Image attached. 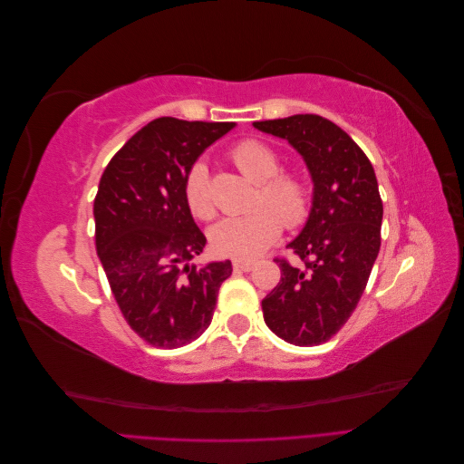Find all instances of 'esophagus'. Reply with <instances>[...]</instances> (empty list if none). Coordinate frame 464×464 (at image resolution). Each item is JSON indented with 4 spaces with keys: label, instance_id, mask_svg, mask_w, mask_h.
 <instances>
[{
    "label": "esophagus",
    "instance_id": "esophagus-1",
    "mask_svg": "<svg viewBox=\"0 0 464 464\" xmlns=\"http://www.w3.org/2000/svg\"><path fill=\"white\" fill-rule=\"evenodd\" d=\"M232 265H234V271H242V273H247L256 266L254 261H240V259H236Z\"/></svg>",
    "mask_w": 464,
    "mask_h": 464
}]
</instances>
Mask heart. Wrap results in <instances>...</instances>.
I'll return each instance as SVG.
<instances>
[{
	"label": "heart",
	"instance_id": "obj_1",
	"mask_svg": "<svg viewBox=\"0 0 464 464\" xmlns=\"http://www.w3.org/2000/svg\"><path fill=\"white\" fill-rule=\"evenodd\" d=\"M234 164L246 178L256 181L254 210L218 220L208 232L210 244L224 257L251 261L276 242L283 230L300 228L312 213L314 195L307 179L296 172H280L278 152L256 139L237 143L232 150ZM184 198L193 217L207 220L215 215L208 168L195 162L184 179Z\"/></svg>",
	"mask_w": 464,
	"mask_h": 464
}]
</instances>
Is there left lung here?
Segmentation results:
<instances>
[{
  "label": "left lung",
  "instance_id": "1",
  "mask_svg": "<svg viewBox=\"0 0 464 464\" xmlns=\"http://www.w3.org/2000/svg\"><path fill=\"white\" fill-rule=\"evenodd\" d=\"M300 152L314 181L312 213L288 247L304 266L275 259L280 283L263 298V317L296 346L327 343L356 310L382 246L383 203L373 166L339 125L315 116L254 121Z\"/></svg>",
  "mask_w": 464,
  "mask_h": 464
}]
</instances>
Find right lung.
Returning a JSON list of instances; mask_svg holds the SVG:
<instances>
[{
  "label": "right lung",
  "instance_id": "right-lung-1",
  "mask_svg": "<svg viewBox=\"0 0 464 464\" xmlns=\"http://www.w3.org/2000/svg\"><path fill=\"white\" fill-rule=\"evenodd\" d=\"M236 123L159 118L106 166L94 199V237L130 327L157 348H179L210 325L230 261L193 263L207 237L184 198L203 150Z\"/></svg>",
  "mask_w": 464,
  "mask_h": 464
}]
</instances>
